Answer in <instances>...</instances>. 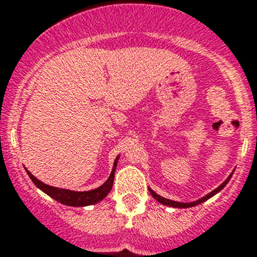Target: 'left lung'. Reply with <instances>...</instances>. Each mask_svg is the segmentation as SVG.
Here are the masks:
<instances>
[{
  "label": "left lung",
  "instance_id": "8db88e82",
  "mask_svg": "<svg viewBox=\"0 0 257 257\" xmlns=\"http://www.w3.org/2000/svg\"><path fill=\"white\" fill-rule=\"evenodd\" d=\"M233 172H234V170L231 172V174H229V176L227 177V179L224 180V181H223V183L220 184L219 186H218V188L214 189V190L210 191V193H208L207 195H204V196H203V198L198 199V200L189 201V203H184V201H176V200H171V199L164 198V196L158 195L157 193H155V191H153L151 188H148V190H150L151 195H152L153 198H155L156 200L158 201V203H161V204H164V205H167V207H171V208H191V207H195V205H198V204H201V203H204V201H207L208 199H210V198H212V196H214L215 194L219 193V191L222 190V189L224 188V186H226L227 184H228V181H229V180H231V177H232V175H233Z\"/></svg>",
  "mask_w": 257,
  "mask_h": 257
}]
</instances>
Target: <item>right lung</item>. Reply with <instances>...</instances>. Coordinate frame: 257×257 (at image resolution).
Returning a JSON list of instances; mask_svg holds the SVG:
<instances>
[{
	"mask_svg": "<svg viewBox=\"0 0 257 257\" xmlns=\"http://www.w3.org/2000/svg\"><path fill=\"white\" fill-rule=\"evenodd\" d=\"M119 157L117 156L115 158L114 165H112V170L110 176L107 177V180L102 184L99 188L93 189V190L88 191H74L69 190V189H62V188H56V186H50L48 184H44L43 181L38 180L34 175L31 174L28 169L26 170V174L29 175V177L31 179V181L34 183V185L38 189L45 193L47 195H49L50 198H53L54 200L59 201L61 204L68 205V207H87V205L96 204L101 201L107 194L110 193L112 188V183H114V176H115V170H116L117 161H119Z\"/></svg>",
	"mask_w": 257,
	"mask_h": 257,
	"instance_id": "1",
	"label": "right lung"
}]
</instances>
